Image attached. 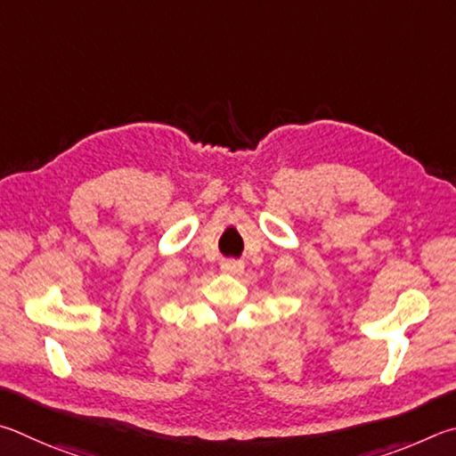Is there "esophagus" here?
I'll list each match as a JSON object with an SVG mask.
<instances>
[{"instance_id": "34e87169", "label": "esophagus", "mask_w": 456, "mask_h": 456, "mask_svg": "<svg viewBox=\"0 0 456 456\" xmlns=\"http://www.w3.org/2000/svg\"><path fill=\"white\" fill-rule=\"evenodd\" d=\"M222 270L224 273H228V274H242V270H244V266H242V262L240 260H226L222 265Z\"/></svg>"}]
</instances>
